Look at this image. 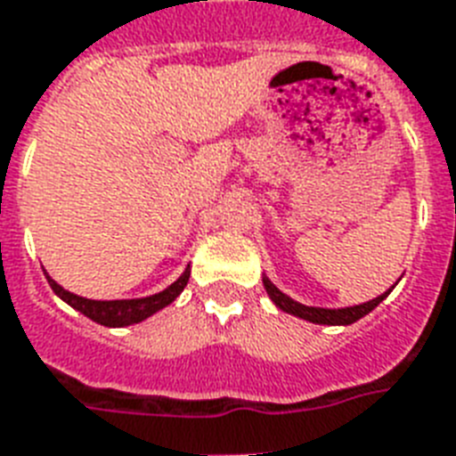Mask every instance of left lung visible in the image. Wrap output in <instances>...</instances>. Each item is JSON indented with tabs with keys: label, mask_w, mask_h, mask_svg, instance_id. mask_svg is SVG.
Wrapping results in <instances>:
<instances>
[{
	"label": "left lung",
	"mask_w": 456,
	"mask_h": 456,
	"mask_svg": "<svg viewBox=\"0 0 456 456\" xmlns=\"http://www.w3.org/2000/svg\"><path fill=\"white\" fill-rule=\"evenodd\" d=\"M264 288H266L268 297L273 299V305H276L278 309H283L285 314H292V316H297V319L321 323V326H349V323H354V321H359L369 312H373V309L393 292V288H390L387 292L379 295L376 299L363 302V305L342 306V309H323V306H306L302 305V302H297V299L288 297L283 290H278L276 285L268 281V276H264Z\"/></svg>",
	"instance_id": "obj_1"
}]
</instances>
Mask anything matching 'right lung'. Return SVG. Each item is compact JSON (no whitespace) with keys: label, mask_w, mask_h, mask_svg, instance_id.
Instances as JSON below:
<instances>
[{"label":"right lung","mask_w":456,"mask_h":456,"mask_svg":"<svg viewBox=\"0 0 456 456\" xmlns=\"http://www.w3.org/2000/svg\"><path fill=\"white\" fill-rule=\"evenodd\" d=\"M188 281H190V266L180 273V278L175 281V283H171L166 290L157 292V295H150V297L87 299V297H80V295H73V292L69 290H63L61 285L56 283L54 278L47 273V283L52 285V290H54L56 295L66 302V305L73 306L76 312H80L83 316H87V319H93L94 323H102V326H107V328L133 326V323H140V321L150 319L151 314L161 312L164 306L171 305L173 299L185 290Z\"/></svg>","instance_id":"right-lung-1"}]
</instances>
